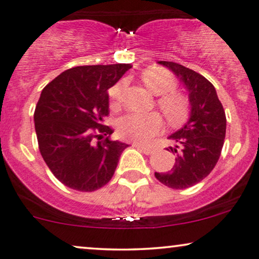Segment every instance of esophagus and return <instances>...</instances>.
Segmentation results:
<instances>
[{
  "label": "esophagus",
  "instance_id": "obj_1",
  "mask_svg": "<svg viewBox=\"0 0 259 259\" xmlns=\"http://www.w3.org/2000/svg\"><path fill=\"white\" fill-rule=\"evenodd\" d=\"M134 147H136L138 149H140V151L142 152V153L145 154H152L154 152L153 148H149V147H146V146H142V145H134Z\"/></svg>",
  "mask_w": 259,
  "mask_h": 259
}]
</instances>
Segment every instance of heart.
<instances>
[{"mask_svg": "<svg viewBox=\"0 0 259 259\" xmlns=\"http://www.w3.org/2000/svg\"><path fill=\"white\" fill-rule=\"evenodd\" d=\"M142 82L152 94L159 96L157 105L164 117L171 124H180L188 116L189 106L182 94L174 92L176 80L169 71L160 67L147 68L142 73ZM125 82L119 80L108 90V95L113 106H119L123 99ZM163 127V120L158 113L138 114L129 113L120 117L117 121V133L119 138L139 145L151 142Z\"/></svg>", "mask_w": 259, "mask_h": 259, "instance_id": "heart-1", "label": "heart"}]
</instances>
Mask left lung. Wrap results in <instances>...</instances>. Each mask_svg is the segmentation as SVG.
I'll return each mask as SVG.
<instances>
[{
    "label": "left lung",
    "mask_w": 259,
    "mask_h": 259,
    "mask_svg": "<svg viewBox=\"0 0 259 259\" xmlns=\"http://www.w3.org/2000/svg\"><path fill=\"white\" fill-rule=\"evenodd\" d=\"M159 64L185 84L189 93L191 116L185 125L169 136L175 142L169 147L176 154L174 167L154 176L170 188L186 189L204 180L216 166L226 138V113L216 89L204 76L174 61Z\"/></svg>",
    "instance_id": "left-lung-1"
}]
</instances>
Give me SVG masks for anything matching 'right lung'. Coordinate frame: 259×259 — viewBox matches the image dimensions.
I'll return each mask as SVG.
<instances>
[{"label": "right lung", "mask_w": 259, "mask_h": 259, "mask_svg": "<svg viewBox=\"0 0 259 259\" xmlns=\"http://www.w3.org/2000/svg\"><path fill=\"white\" fill-rule=\"evenodd\" d=\"M130 64L77 66L47 84L33 120L40 155L62 185L94 192L112 179L126 143L110 140L108 88Z\"/></svg>", "instance_id": "add662e5"}]
</instances>
